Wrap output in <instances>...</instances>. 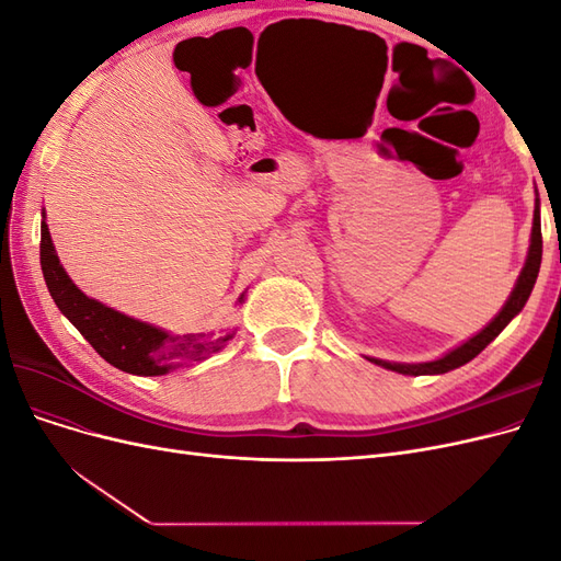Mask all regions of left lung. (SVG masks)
Listing matches in <instances>:
<instances>
[{
  "instance_id": "left-lung-1",
  "label": "left lung",
  "mask_w": 561,
  "mask_h": 561,
  "mask_svg": "<svg viewBox=\"0 0 561 561\" xmlns=\"http://www.w3.org/2000/svg\"><path fill=\"white\" fill-rule=\"evenodd\" d=\"M540 257H542V236H540V210H538V198H536V210H534V227H531V245H529V257H526V264L519 274V280L515 285V290L511 295V299L505 301V307L501 309V313L489 322V325L480 332L474 334L472 339H468L466 344H461L458 348H454L451 353L443 355L439 360L433 363H421V365H398V363H383V360H375L371 363L383 365L393 371H400V375H445L449 369L461 367L466 363H470L474 355L482 353L494 339L503 332V328L511 322L522 309L526 299H529L531 290H534V283L538 278V268H540Z\"/></svg>"
}]
</instances>
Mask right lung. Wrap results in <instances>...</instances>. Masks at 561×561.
Returning a JSON list of instances; mask_svg holds the SVG:
<instances>
[{
	"mask_svg": "<svg viewBox=\"0 0 561 561\" xmlns=\"http://www.w3.org/2000/svg\"><path fill=\"white\" fill-rule=\"evenodd\" d=\"M39 260L48 293L54 297L62 316L83 334V339L95 348L100 358H105L116 369L128 371V375H165V371L175 367L178 360H201L210 348L217 351L219 344H225L229 339V334L219 339H215L213 334L173 336L87 297L60 266L44 219Z\"/></svg>",
	"mask_w": 561,
	"mask_h": 561,
	"instance_id": "1",
	"label": "right lung"
}]
</instances>
